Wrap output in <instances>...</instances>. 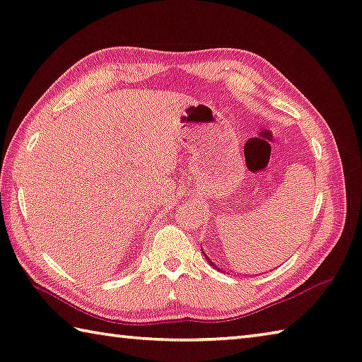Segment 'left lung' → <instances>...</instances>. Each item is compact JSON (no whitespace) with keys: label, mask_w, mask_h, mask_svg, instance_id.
Instances as JSON below:
<instances>
[{"label":"left lung","mask_w":362,"mask_h":362,"mask_svg":"<svg viewBox=\"0 0 362 362\" xmlns=\"http://www.w3.org/2000/svg\"><path fill=\"white\" fill-rule=\"evenodd\" d=\"M202 254H203V255H204V258H206V260H208V263H209V264H211V266H213V268H216V269H217V271H222V269H221V268H219V266H217V264H216V263H214V262H213V260H211V258H209V257H208V255H206V254H204V252H203V250H202Z\"/></svg>","instance_id":"left-lung-1"}]
</instances>
